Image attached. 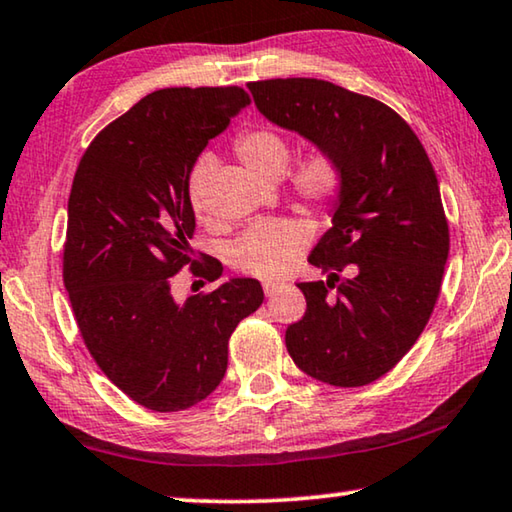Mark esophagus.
Segmentation results:
<instances>
[{
  "label": "esophagus",
  "mask_w": 512,
  "mask_h": 512,
  "mask_svg": "<svg viewBox=\"0 0 512 512\" xmlns=\"http://www.w3.org/2000/svg\"><path fill=\"white\" fill-rule=\"evenodd\" d=\"M282 287H285V282H264V294L276 296Z\"/></svg>",
  "instance_id": "34e87169"
}]
</instances>
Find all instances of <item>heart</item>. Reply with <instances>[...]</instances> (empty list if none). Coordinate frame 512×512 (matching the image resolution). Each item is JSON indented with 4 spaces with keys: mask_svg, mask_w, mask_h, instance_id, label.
<instances>
[{
    "mask_svg": "<svg viewBox=\"0 0 512 512\" xmlns=\"http://www.w3.org/2000/svg\"><path fill=\"white\" fill-rule=\"evenodd\" d=\"M236 156L259 179L273 181L287 170L289 142L273 128H250L234 144ZM216 170L213 156L204 154L195 160L186 179V195L193 213L200 220L209 218V181ZM345 188V170L340 158L326 147H310L301 156L292 174V190L312 209L326 211L340 200ZM308 241V230L296 220H269V223L250 227L230 248V262L234 269L248 276L273 280L285 273L301 248Z\"/></svg>",
    "mask_w": 512,
    "mask_h": 512,
    "instance_id": "obj_1",
    "label": "heart"
}]
</instances>
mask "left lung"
I'll return each instance as SVG.
<instances>
[{
  "label": "left lung",
  "mask_w": 512,
  "mask_h": 512,
  "mask_svg": "<svg viewBox=\"0 0 512 512\" xmlns=\"http://www.w3.org/2000/svg\"><path fill=\"white\" fill-rule=\"evenodd\" d=\"M248 89L266 119L331 149L345 170L333 227L308 257L329 278L299 282L308 308L287 352L324 384H372L414 347L439 299L451 236L437 174L407 121L375 98L315 78Z\"/></svg>",
  "instance_id": "left-lung-1"
}]
</instances>
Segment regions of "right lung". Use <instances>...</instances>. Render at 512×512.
<instances>
[{
    "instance_id": "1",
    "label": "right lung",
    "mask_w": 512,
    "mask_h": 512,
    "mask_svg": "<svg viewBox=\"0 0 512 512\" xmlns=\"http://www.w3.org/2000/svg\"><path fill=\"white\" fill-rule=\"evenodd\" d=\"M250 96L241 87H172L144 96L89 144L68 197L64 285L82 340L128 398L181 411L216 391L236 324L264 301L255 278H232L177 301L172 278H220L195 266L186 179L211 137Z\"/></svg>"
}]
</instances>
